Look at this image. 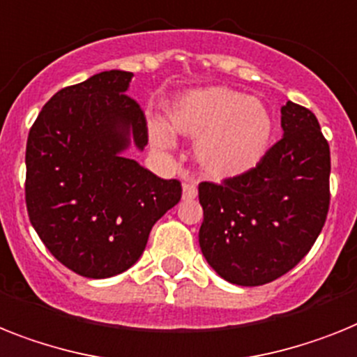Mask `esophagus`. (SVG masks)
Listing matches in <instances>:
<instances>
[{"label": "esophagus", "instance_id": "1", "mask_svg": "<svg viewBox=\"0 0 357 357\" xmlns=\"http://www.w3.org/2000/svg\"><path fill=\"white\" fill-rule=\"evenodd\" d=\"M196 196H197L196 183L188 179V181H185V183H183V199H187V202H188V199H194Z\"/></svg>", "mask_w": 357, "mask_h": 357}]
</instances>
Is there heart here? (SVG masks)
Returning a JSON list of instances; mask_svg holds the SVG:
<instances>
[{
  "mask_svg": "<svg viewBox=\"0 0 357 357\" xmlns=\"http://www.w3.org/2000/svg\"><path fill=\"white\" fill-rule=\"evenodd\" d=\"M174 134L196 139L194 152L208 178L230 179L252 170L271 146L274 121L265 103L229 86H206L179 96L167 107ZM161 121L149 125L160 151L172 146V134Z\"/></svg>",
  "mask_w": 357,
  "mask_h": 357,
  "instance_id": "1",
  "label": "heart"
}]
</instances>
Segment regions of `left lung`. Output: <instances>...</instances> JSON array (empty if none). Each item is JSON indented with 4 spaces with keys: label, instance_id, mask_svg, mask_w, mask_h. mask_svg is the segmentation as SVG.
<instances>
[{
    "label": "left lung",
    "instance_id": "obj_1",
    "mask_svg": "<svg viewBox=\"0 0 357 357\" xmlns=\"http://www.w3.org/2000/svg\"><path fill=\"white\" fill-rule=\"evenodd\" d=\"M283 137L238 178L202 181L199 247L223 280L257 287L292 271L316 243L331 206V149L317 118L281 107Z\"/></svg>",
    "mask_w": 357,
    "mask_h": 357
}]
</instances>
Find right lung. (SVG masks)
Listing matches in <instances>:
<instances>
[{
  "label": "right lung",
  "mask_w": 357,
  "mask_h": 357,
  "mask_svg": "<svg viewBox=\"0 0 357 357\" xmlns=\"http://www.w3.org/2000/svg\"><path fill=\"white\" fill-rule=\"evenodd\" d=\"M132 72L105 70L47 101L26 139L25 202L43 245L72 272L103 280L143 254L152 227L181 199L121 151L149 143L143 109L127 94Z\"/></svg>",
  "instance_id": "1"
}]
</instances>
